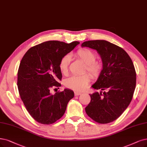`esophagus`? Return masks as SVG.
<instances>
[{
  "mask_svg": "<svg viewBox=\"0 0 147 147\" xmlns=\"http://www.w3.org/2000/svg\"><path fill=\"white\" fill-rule=\"evenodd\" d=\"M82 94V93H80V92H79V91H74V94L75 96H79L80 94Z\"/></svg>",
  "mask_w": 147,
  "mask_h": 147,
  "instance_id": "34e87169",
  "label": "esophagus"
}]
</instances>
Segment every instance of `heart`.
Here are the masks:
<instances>
[{"instance_id":"obj_1","label":"heart","mask_w":147,"mask_h":147,"mask_svg":"<svg viewBox=\"0 0 147 147\" xmlns=\"http://www.w3.org/2000/svg\"><path fill=\"white\" fill-rule=\"evenodd\" d=\"M75 56L85 63V69L93 77H97L101 73L102 64L96 61V54L94 52L88 48L79 49L75 53ZM70 62V56H63L59 62V68L61 72L65 73L68 70ZM91 80L90 76L85 74L81 76H73L68 78L65 82L67 88L76 91H82L89 84Z\"/></svg>"}]
</instances>
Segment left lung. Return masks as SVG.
Returning <instances> with one entry per match:
<instances>
[{"mask_svg":"<svg viewBox=\"0 0 147 147\" xmlns=\"http://www.w3.org/2000/svg\"><path fill=\"white\" fill-rule=\"evenodd\" d=\"M96 50L100 56L102 69L92 85L100 91L90 94L85 108L87 115L95 122L108 123L120 116L131 102L136 84V73L132 60L123 49L104 40L82 43Z\"/></svg>","mask_w":147,"mask_h":147,"instance_id":"left-lung-1","label":"left lung"}]
</instances>
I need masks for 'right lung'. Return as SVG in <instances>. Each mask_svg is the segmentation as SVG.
Instances as JSON below:
<instances>
[{"mask_svg":"<svg viewBox=\"0 0 147 147\" xmlns=\"http://www.w3.org/2000/svg\"><path fill=\"white\" fill-rule=\"evenodd\" d=\"M79 44L57 40L43 42L30 48L21 60L18 72V86L20 98L31 116L42 124H51L61 118L68 102L73 98V91L51 93L59 87L62 79L59 68L61 58ZM56 89V88H55Z\"/></svg>","mask_w":147,"mask_h":147,"instance_id":"obj_1","label":"right lung"}]
</instances>
